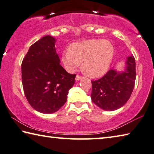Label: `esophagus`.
<instances>
[{"instance_id": "1", "label": "esophagus", "mask_w": 154, "mask_h": 154, "mask_svg": "<svg viewBox=\"0 0 154 154\" xmlns=\"http://www.w3.org/2000/svg\"><path fill=\"white\" fill-rule=\"evenodd\" d=\"M82 78V76H81V75L79 74H77L76 77H75V80H79L80 79H81Z\"/></svg>"}]
</instances>
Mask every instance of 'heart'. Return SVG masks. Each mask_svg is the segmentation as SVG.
<instances>
[{"label": "heart", "instance_id": "1", "mask_svg": "<svg viewBox=\"0 0 154 154\" xmlns=\"http://www.w3.org/2000/svg\"><path fill=\"white\" fill-rule=\"evenodd\" d=\"M115 48L107 40L91 39L73 43L62 54V61L69 71L79 67L88 76L96 78L106 74L114 56Z\"/></svg>", "mask_w": 154, "mask_h": 154}]
</instances>
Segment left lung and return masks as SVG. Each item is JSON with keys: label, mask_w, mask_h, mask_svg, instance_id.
<instances>
[{"label": "left lung", "mask_w": 154, "mask_h": 154, "mask_svg": "<svg viewBox=\"0 0 154 154\" xmlns=\"http://www.w3.org/2000/svg\"><path fill=\"white\" fill-rule=\"evenodd\" d=\"M126 65L122 72L112 69L101 79L91 80V99L102 109L114 111L119 109L131 97L136 79L134 56L128 57Z\"/></svg>", "instance_id": "8db88e82"}]
</instances>
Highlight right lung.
Returning a JSON list of instances; mask_svg holds the SVG:
<instances>
[{
  "label": "right lung",
  "mask_w": 154,
  "mask_h": 154,
  "mask_svg": "<svg viewBox=\"0 0 154 154\" xmlns=\"http://www.w3.org/2000/svg\"><path fill=\"white\" fill-rule=\"evenodd\" d=\"M55 39L46 36L29 47L21 63L23 92L36 111L52 114L66 103L76 74L67 73L59 62Z\"/></svg>",
  "instance_id": "1"
}]
</instances>
